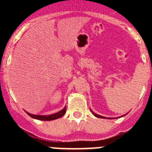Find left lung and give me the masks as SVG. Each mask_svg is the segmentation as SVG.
I'll return each mask as SVG.
<instances>
[{
    "label": "left lung",
    "instance_id": "8db88e82",
    "mask_svg": "<svg viewBox=\"0 0 152 152\" xmlns=\"http://www.w3.org/2000/svg\"><path fill=\"white\" fill-rule=\"evenodd\" d=\"M90 111H91V113H93V115H94L96 116V117L100 118H104V119H115V118H119L124 117V116H125L126 115L128 114V113H126V114H125V115H121V117H118V118H107V117H104V116H102V115H98V114H96V113H95L94 112H93V110H90Z\"/></svg>",
    "mask_w": 152,
    "mask_h": 152
}]
</instances>
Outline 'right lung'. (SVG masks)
<instances>
[{
    "mask_svg": "<svg viewBox=\"0 0 152 152\" xmlns=\"http://www.w3.org/2000/svg\"><path fill=\"white\" fill-rule=\"evenodd\" d=\"M27 114L30 116L31 118H32L37 119V120H39V121H53V120H56V119L62 117L66 113V106L62 109V110H60L58 113H54V114L52 115H34V114H31V113H28V112L25 111Z\"/></svg>",
    "mask_w": 152,
    "mask_h": 152,
    "instance_id": "1",
    "label": "right lung"
}]
</instances>
